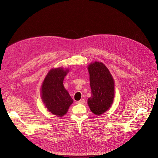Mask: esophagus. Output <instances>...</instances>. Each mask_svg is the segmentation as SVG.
Returning a JSON list of instances; mask_svg holds the SVG:
<instances>
[{
    "mask_svg": "<svg viewBox=\"0 0 158 158\" xmlns=\"http://www.w3.org/2000/svg\"><path fill=\"white\" fill-rule=\"evenodd\" d=\"M85 103V100L84 99H82L81 100H79V101H77L76 102V103L77 104H79V103Z\"/></svg>",
    "mask_w": 158,
    "mask_h": 158,
    "instance_id": "1",
    "label": "esophagus"
}]
</instances>
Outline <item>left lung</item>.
Instances as JSON below:
<instances>
[{"label":"left lung","instance_id":"obj_1","mask_svg":"<svg viewBox=\"0 0 158 158\" xmlns=\"http://www.w3.org/2000/svg\"><path fill=\"white\" fill-rule=\"evenodd\" d=\"M91 97L87 104L91 112L100 115L107 111L115 97V81L109 69L101 62L95 61L87 66Z\"/></svg>","mask_w":158,"mask_h":158}]
</instances>
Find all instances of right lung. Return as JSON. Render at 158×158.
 Listing matches in <instances>:
<instances>
[{"mask_svg":"<svg viewBox=\"0 0 158 158\" xmlns=\"http://www.w3.org/2000/svg\"><path fill=\"white\" fill-rule=\"evenodd\" d=\"M69 69L52 68L46 75L41 86V98L47 110L57 117L66 114L73 100L64 88L63 81Z\"/></svg>","mask_w":158,"mask_h":158,"instance_id":"obj_1","label":"right lung"}]
</instances>
